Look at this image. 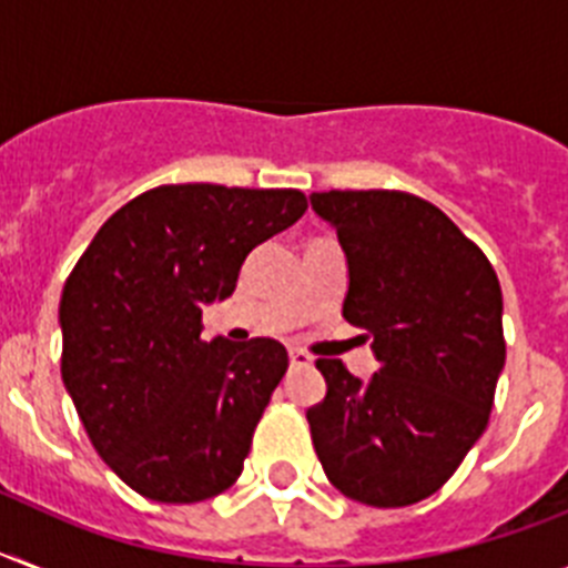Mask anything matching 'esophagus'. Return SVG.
Instances as JSON below:
<instances>
[{
	"instance_id": "34e87169",
	"label": "esophagus",
	"mask_w": 568,
	"mask_h": 568,
	"mask_svg": "<svg viewBox=\"0 0 568 568\" xmlns=\"http://www.w3.org/2000/svg\"><path fill=\"white\" fill-rule=\"evenodd\" d=\"M288 361H292V366H308L312 364V355L303 349H292L288 352Z\"/></svg>"
}]
</instances>
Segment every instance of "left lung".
Listing matches in <instances>:
<instances>
[{
	"label": "left lung",
	"instance_id": "8db88e82",
	"mask_svg": "<svg viewBox=\"0 0 568 568\" xmlns=\"http://www.w3.org/2000/svg\"><path fill=\"white\" fill-rule=\"evenodd\" d=\"M335 227L349 288L343 317L373 337L366 381L332 357L306 409L328 483L402 508L436 494L468 456L505 366L503 292L490 262L436 204L398 190L308 195Z\"/></svg>",
	"mask_w": 568,
	"mask_h": 568
}]
</instances>
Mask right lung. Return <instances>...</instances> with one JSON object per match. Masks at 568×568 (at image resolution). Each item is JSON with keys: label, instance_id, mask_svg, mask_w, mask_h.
<instances>
[{"label": "right lung", "instance_id": "right-lung-1", "mask_svg": "<svg viewBox=\"0 0 568 568\" xmlns=\"http://www.w3.org/2000/svg\"><path fill=\"white\" fill-rule=\"evenodd\" d=\"M306 213L300 190L164 184L103 222L60 297L63 384L94 450L155 503L231 488L271 393L280 341H202V308L245 256Z\"/></svg>", "mask_w": 568, "mask_h": 568}]
</instances>
